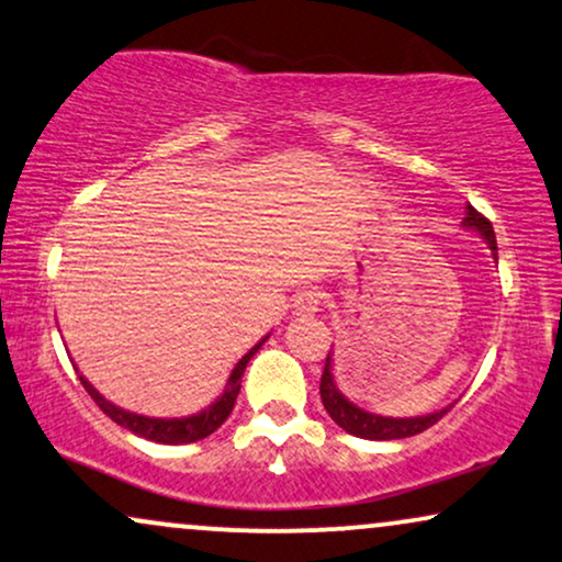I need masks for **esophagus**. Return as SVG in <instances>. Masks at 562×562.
<instances>
[{
    "instance_id": "34e87169",
    "label": "esophagus",
    "mask_w": 562,
    "mask_h": 562,
    "mask_svg": "<svg viewBox=\"0 0 562 562\" xmlns=\"http://www.w3.org/2000/svg\"><path fill=\"white\" fill-rule=\"evenodd\" d=\"M319 293L316 290H301L299 295L293 299V314L295 316H314L319 311Z\"/></svg>"
}]
</instances>
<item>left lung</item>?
I'll list each match as a JSON object with an SVG mask.
<instances>
[{
    "label": "left lung",
    "mask_w": 562,
    "mask_h": 562,
    "mask_svg": "<svg viewBox=\"0 0 562 562\" xmlns=\"http://www.w3.org/2000/svg\"><path fill=\"white\" fill-rule=\"evenodd\" d=\"M463 227L465 229H474V233L482 235V240L490 246L492 256L497 261V240H495V229H492V222L486 220L484 214H479L474 206H465V216H463ZM335 353L329 350L327 353V363H324V374H322V403L327 408V414L333 416V422L340 429H346L348 435L363 437V439H403V437H414L418 431L435 427V424L450 411H435V414L427 416H408V418H392V416H380V414H371V411L361 408L353 401H348L342 395L340 387L335 382Z\"/></svg>",
    "instance_id": "1"
}]
</instances>
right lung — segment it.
<instances>
[{
  "instance_id": "1",
  "label": "right lung",
  "mask_w": 562,
  "mask_h": 562,
  "mask_svg": "<svg viewBox=\"0 0 562 562\" xmlns=\"http://www.w3.org/2000/svg\"><path fill=\"white\" fill-rule=\"evenodd\" d=\"M267 337H261V340L256 342V346L248 350V353L243 356L238 363H235V369L229 371V380L225 384V390H222V395L216 397L212 405H206L204 411H199V414H191V416L157 418V416L133 414V411H125V408H120V405L106 401V397L101 395V392L93 387V384L88 382L83 374H78V376H80V382H83L88 395L93 397V403H97L99 408L112 418V422H117L120 427L133 431V435L151 439V442H159V445L199 442V439H204V437L212 435V431L220 429L222 424L227 422V416L233 414V405H235V401H238V392H240L243 371H246L248 361H251V358L259 353V348L263 346V342H267Z\"/></svg>"
}]
</instances>
